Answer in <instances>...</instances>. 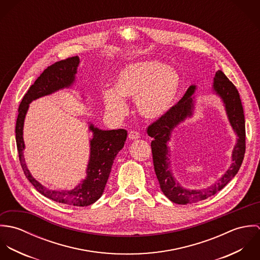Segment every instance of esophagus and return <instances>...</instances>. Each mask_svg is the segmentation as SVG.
I'll list each match as a JSON object with an SVG mask.
<instances>
[{
	"label": "esophagus",
	"mask_w": 260,
	"mask_h": 260,
	"mask_svg": "<svg viewBox=\"0 0 260 260\" xmlns=\"http://www.w3.org/2000/svg\"><path fill=\"white\" fill-rule=\"evenodd\" d=\"M128 137H129L130 140H136V139L140 138V134H139V132H137V131H135V130H131V131L129 132Z\"/></svg>",
	"instance_id": "1"
}]
</instances>
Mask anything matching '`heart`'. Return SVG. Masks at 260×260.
Masks as SVG:
<instances>
[{
	"label": "heart",
	"mask_w": 260,
	"mask_h": 260,
	"mask_svg": "<svg viewBox=\"0 0 260 260\" xmlns=\"http://www.w3.org/2000/svg\"><path fill=\"white\" fill-rule=\"evenodd\" d=\"M180 87V76L166 64L157 61L139 62L119 73L115 89L103 92V101L107 111L122 116L127 111L124 98L135 99L140 115L156 120L170 111Z\"/></svg>",
	"instance_id": "1"
}]
</instances>
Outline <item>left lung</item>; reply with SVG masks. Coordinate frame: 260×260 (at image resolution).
<instances>
[{
	"label": "left lung",
	"mask_w": 260,
	"mask_h": 260,
	"mask_svg": "<svg viewBox=\"0 0 260 260\" xmlns=\"http://www.w3.org/2000/svg\"><path fill=\"white\" fill-rule=\"evenodd\" d=\"M213 88L216 94L222 98L230 124L238 136L232 153V165L213 185L200 190L185 189L175 181L169 169L167 144L172 130L192 113L193 103L191 96L194 93L195 86H190L182 99L173 105L170 111L152 122L147 127V134L153 138L151 142L153 164L160 188L168 199L177 204L196 203L216 194L237 174L244 158L246 148L245 120L239 93L234 84L220 70L215 74Z\"/></svg>",
	"instance_id": "1"
}]
</instances>
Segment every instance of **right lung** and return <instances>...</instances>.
Here are the masks:
<instances>
[{"mask_svg": "<svg viewBox=\"0 0 260 260\" xmlns=\"http://www.w3.org/2000/svg\"><path fill=\"white\" fill-rule=\"evenodd\" d=\"M79 62L77 56L61 60L49 66L40 77H38L37 80L24 95L19 106V114L16 122V142L19 160L24 174L42 195L67 205L88 206L101 197L111 172L114 159L118 152L124 147L128 135L126 130L117 129L103 131L95 128L93 125L90 126L94 136L91 140V155L87 169V178L83 183L71 191H53L41 185L30 174L23 155L25 147L23 126L29 104L42 96L69 87L74 81Z\"/></svg>", "mask_w": 260, "mask_h": 260, "instance_id": "right-lung-1", "label": "right lung"}]
</instances>
